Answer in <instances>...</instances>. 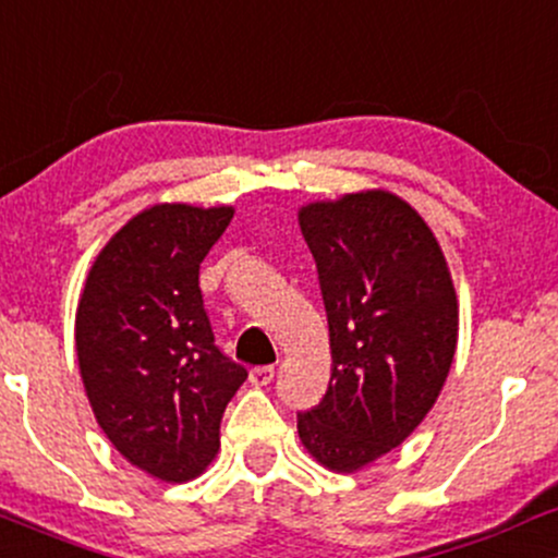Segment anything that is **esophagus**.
<instances>
[{
  "label": "esophagus",
  "mask_w": 558,
  "mask_h": 558,
  "mask_svg": "<svg viewBox=\"0 0 558 558\" xmlns=\"http://www.w3.org/2000/svg\"><path fill=\"white\" fill-rule=\"evenodd\" d=\"M274 366H255L253 372H250V385H255V387H266V385H271V379H274Z\"/></svg>",
  "instance_id": "obj_1"
}]
</instances>
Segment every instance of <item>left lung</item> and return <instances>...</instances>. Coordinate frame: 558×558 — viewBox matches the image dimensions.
<instances>
[{
    "mask_svg": "<svg viewBox=\"0 0 558 558\" xmlns=\"http://www.w3.org/2000/svg\"><path fill=\"white\" fill-rule=\"evenodd\" d=\"M298 223L318 268L331 377L298 414L311 459L350 474L398 448L429 414L459 342V300L440 242L387 190L316 199Z\"/></svg>",
    "mask_w": 558,
    "mask_h": 558,
    "instance_id": "obj_1",
    "label": "left lung"
}]
</instances>
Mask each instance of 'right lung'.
<instances>
[{
	"mask_svg": "<svg viewBox=\"0 0 558 558\" xmlns=\"http://www.w3.org/2000/svg\"><path fill=\"white\" fill-rule=\"evenodd\" d=\"M234 208L149 205L99 250L76 308L86 398L112 448L149 477L190 482L221 448L247 372L213 342L199 263Z\"/></svg>",
	"mask_w": 558,
	"mask_h": 558,
	"instance_id": "1",
	"label": "right lung"
}]
</instances>
